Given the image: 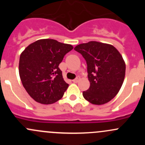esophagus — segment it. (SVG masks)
I'll return each instance as SVG.
<instances>
[{
    "label": "esophagus",
    "mask_w": 145,
    "mask_h": 145,
    "mask_svg": "<svg viewBox=\"0 0 145 145\" xmlns=\"http://www.w3.org/2000/svg\"><path fill=\"white\" fill-rule=\"evenodd\" d=\"M80 80V76H77L76 78H75V79H74L73 80V82H74V83H77V82H78V81H79Z\"/></svg>",
    "instance_id": "esophagus-1"
}]
</instances>
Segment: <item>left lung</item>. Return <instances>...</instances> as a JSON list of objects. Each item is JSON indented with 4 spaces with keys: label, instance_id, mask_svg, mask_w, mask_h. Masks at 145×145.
Instances as JSON below:
<instances>
[{
    "label": "left lung",
    "instance_id": "obj_1",
    "mask_svg": "<svg viewBox=\"0 0 145 145\" xmlns=\"http://www.w3.org/2000/svg\"><path fill=\"white\" fill-rule=\"evenodd\" d=\"M87 63L90 88L83 92L86 100L93 105H104L112 100L121 89L125 64L120 52L112 45L90 41L74 48Z\"/></svg>",
    "mask_w": 145,
    "mask_h": 145
}]
</instances>
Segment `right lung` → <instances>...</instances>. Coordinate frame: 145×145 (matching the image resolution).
I'll return each mask as SVG.
<instances>
[{
  "label": "right lung",
  "mask_w": 145,
  "mask_h": 145,
  "mask_svg": "<svg viewBox=\"0 0 145 145\" xmlns=\"http://www.w3.org/2000/svg\"><path fill=\"white\" fill-rule=\"evenodd\" d=\"M74 48L53 39H40L22 52L19 73L23 86L35 101L50 105L60 100L69 84L64 81L59 64Z\"/></svg>",
  "instance_id": "1"
}]
</instances>
